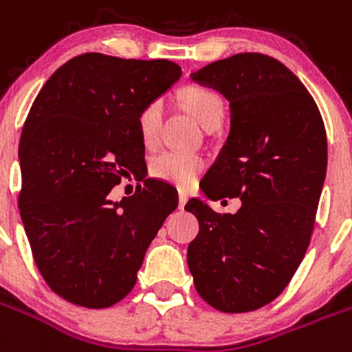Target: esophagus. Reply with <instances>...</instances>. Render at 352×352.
I'll return each mask as SVG.
<instances>
[{
	"instance_id": "obj_1",
	"label": "esophagus",
	"mask_w": 352,
	"mask_h": 352,
	"mask_svg": "<svg viewBox=\"0 0 352 352\" xmlns=\"http://www.w3.org/2000/svg\"><path fill=\"white\" fill-rule=\"evenodd\" d=\"M188 204V195L184 191H180L179 193V209H184V206Z\"/></svg>"
}]
</instances>
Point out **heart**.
Instances as JSON below:
<instances>
[{
  "mask_svg": "<svg viewBox=\"0 0 352 352\" xmlns=\"http://www.w3.org/2000/svg\"><path fill=\"white\" fill-rule=\"evenodd\" d=\"M184 104L193 113V117L204 125L206 129L218 127L223 120V99L218 91L207 87H188L182 94ZM164 117V100L152 99L146 102L138 113V129L142 140L146 145H154L159 140L161 124ZM206 168V161L198 154H188V152L164 151L155 155L151 161V173L159 180L170 182L179 188H189L197 182L200 173Z\"/></svg>",
  "mask_w": 352,
  "mask_h": 352,
  "instance_id": "obj_1",
  "label": "heart"
}]
</instances>
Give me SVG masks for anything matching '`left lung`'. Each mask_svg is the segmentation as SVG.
I'll return each mask as SVG.
<instances>
[{
  "instance_id": "obj_1",
  "label": "left lung",
  "mask_w": 352,
  "mask_h": 352,
  "mask_svg": "<svg viewBox=\"0 0 352 352\" xmlns=\"http://www.w3.org/2000/svg\"><path fill=\"white\" fill-rule=\"evenodd\" d=\"M191 79L230 102V134L201 189L243 206L218 214L198 198L186 204L200 223L189 271L212 308L252 311L282 294L307 253L328 164L326 129L305 85L267 54H234Z\"/></svg>"
}]
</instances>
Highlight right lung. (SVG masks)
<instances>
[{
  "instance_id": "obj_1",
  "label": "right lung",
  "mask_w": 352,
  "mask_h": 352,
  "mask_svg": "<svg viewBox=\"0 0 352 352\" xmlns=\"http://www.w3.org/2000/svg\"><path fill=\"white\" fill-rule=\"evenodd\" d=\"M180 74L168 60L85 53L45 81L30 109L21 219L45 283L70 303L106 308L129 294L148 244L179 206L177 191L154 179L120 201L108 195L129 172L142 173L138 113Z\"/></svg>"
}]
</instances>
